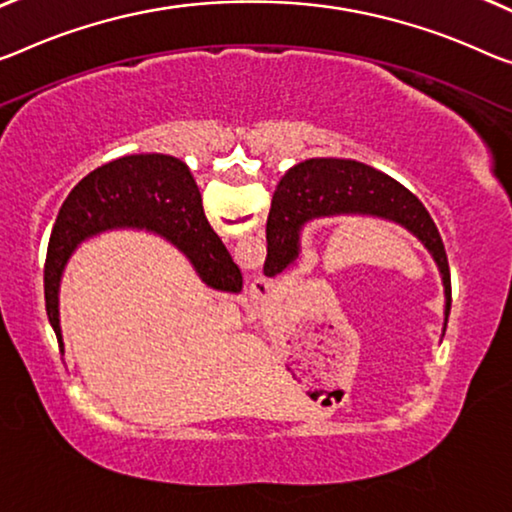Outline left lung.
Returning a JSON list of instances; mask_svg holds the SVG:
<instances>
[{"label": "left lung", "instance_id": "obj_1", "mask_svg": "<svg viewBox=\"0 0 512 512\" xmlns=\"http://www.w3.org/2000/svg\"><path fill=\"white\" fill-rule=\"evenodd\" d=\"M336 215L382 217L416 235L442 272L446 295L444 316L448 322L451 270H448L442 235L430 212L398 180L357 160H336V157L306 160L281 178L265 226V274L274 277L300 258V233L306 224Z\"/></svg>", "mask_w": 512, "mask_h": 512}]
</instances>
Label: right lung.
<instances>
[{"label": "right lung", "mask_w": 512, "mask_h": 512, "mask_svg": "<svg viewBox=\"0 0 512 512\" xmlns=\"http://www.w3.org/2000/svg\"><path fill=\"white\" fill-rule=\"evenodd\" d=\"M109 229H146L162 235L190 258L194 270L210 288L224 293L242 290L240 267L233 263L219 235L210 229L199 187L187 164L162 153L119 157L75 185L59 210L47 245L45 311L61 352V274L84 238Z\"/></svg>", "instance_id": "add662e5"}]
</instances>
